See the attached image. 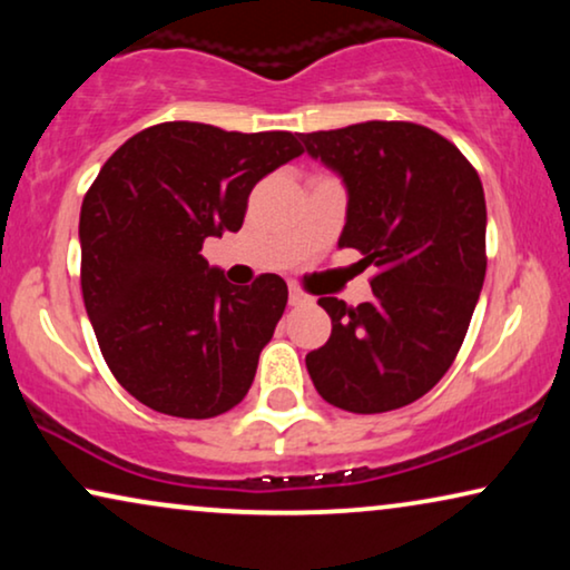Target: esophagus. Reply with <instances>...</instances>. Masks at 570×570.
Wrapping results in <instances>:
<instances>
[{
  "label": "esophagus",
  "instance_id": "obj_1",
  "mask_svg": "<svg viewBox=\"0 0 570 570\" xmlns=\"http://www.w3.org/2000/svg\"><path fill=\"white\" fill-rule=\"evenodd\" d=\"M287 303H291V306H306L308 295L303 293V291H298V287H291V295H287Z\"/></svg>",
  "mask_w": 570,
  "mask_h": 570
}]
</instances>
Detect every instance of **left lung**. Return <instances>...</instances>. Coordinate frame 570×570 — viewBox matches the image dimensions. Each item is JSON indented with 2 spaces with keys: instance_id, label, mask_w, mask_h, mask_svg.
<instances>
[{
  "instance_id": "1",
  "label": "left lung",
  "mask_w": 570,
  "mask_h": 570,
  "mask_svg": "<svg viewBox=\"0 0 570 570\" xmlns=\"http://www.w3.org/2000/svg\"><path fill=\"white\" fill-rule=\"evenodd\" d=\"M301 139L347 189L340 248L379 269L371 303L318 301L332 334L306 355L311 381L340 410H400L439 384L470 330L488 267L480 176L456 145L412 121Z\"/></svg>"
}]
</instances>
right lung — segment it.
Listing matches in <instances>:
<instances>
[{
    "instance_id": "obj_1",
    "label": "right lung",
    "mask_w": 570,
    "mask_h": 570,
    "mask_svg": "<svg viewBox=\"0 0 570 570\" xmlns=\"http://www.w3.org/2000/svg\"><path fill=\"white\" fill-rule=\"evenodd\" d=\"M301 153L291 131L166 121L129 137L85 194V311L116 381L150 410L207 420L246 396L287 285H230L202 244L240 230L254 186Z\"/></svg>"
}]
</instances>
